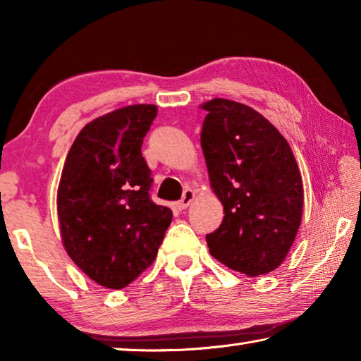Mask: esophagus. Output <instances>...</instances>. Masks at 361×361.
<instances>
[{"label":"esophagus","mask_w":361,"mask_h":361,"mask_svg":"<svg viewBox=\"0 0 361 361\" xmlns=\"http://www.w3.org/2000/svg\"><path fill=\"white\" fill-rule=\"evenodd\" d=\"M192 199H194V191L192 189H186L185 192H183V197L178 200V209L180 210H185V209H188L189 207V204L192 202Z\"/></svg>","instance_id":"34e87169"}]
</instances>
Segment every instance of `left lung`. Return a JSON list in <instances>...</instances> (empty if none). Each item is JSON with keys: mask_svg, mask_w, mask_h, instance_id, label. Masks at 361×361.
I'll use <instances>...</instances> for the list:
<instances>
[{"mask_svg": "<svg viewBox=\"0 0 361 361\" xmlns=\"http://www.w3.org/2000/svg\"><path fill=\"white\" fill-rule=\"evenodd\" d=\"M200 145L210 183L224 207L207 234L213 258L250 277L272 272L295 242L302 216V180L296 159L276 127L253 108L213 99Z\"/></svg>", "mask_w": 361, "mask_h": 361, "instance_id": "8db88e82", "label": "left lung"}]
</instances>
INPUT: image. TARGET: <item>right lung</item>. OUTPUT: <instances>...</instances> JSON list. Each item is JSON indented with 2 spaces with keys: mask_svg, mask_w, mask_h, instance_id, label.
<instances>
[{
  "mask_svg": "<svg viewBox=\"0 0 361 361\" xmlns=\"http://www.w3.org/2000/svg\"><path fill=\"white\" fill-rule=\"evenodd\" d=\"M154 105H130L89 122L66 156L57 212L66 253L102 286L122 290L154 261L172 210L151 200L143 138Z\"/></svg>",
  "mask_w": 361,
  "mask_h": 361,
  "instance_id": "right-lung-1",
  "label": "right lung"
}]
</instances>
